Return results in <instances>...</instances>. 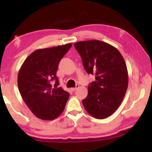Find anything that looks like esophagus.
I'll list each match as a JSON object with an SVG mask.
<instances>
[{"label": "esophagus", "mask_w": 152, "mask_h": 152, "mask_svg": "<svg viewBox=\"0 0 152 152\" xmlns=\"http://www.w3.org/2000/svg\"><path fill=\"white\" fill-rule=\"evenodd\" d=\"M78 87H79V85H76L75 87H73V88H70V90H71L72 91H75L76 90L77 88H78Z\"/></svg>", "instance_id": "34e87169"}]
</instances>
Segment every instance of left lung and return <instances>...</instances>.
Wrapping results in <instances>:
<instances>
[{"mask_svg":"<svg viewBox=\"0 0 152 152\" xmlns=\"http://www.w3.org/2000/svg\"><path fill=\"white\" fill-rule=\"evenodd\" d=\"M75 49L87 73L95 81L88 85V95L82 100L86 111L97 119L112 115L121 104L128 87L125 61L118 50L98 40L77 42Z\"/></svg>","mask_w":152,"mask_h":152,"instance_id":"obj_1","label":"left lung"}]
</instances>
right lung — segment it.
<instances>
[{
  "mask_svg": "<svg viewBox=\"0 0 152 152\" xmlns=\"http://www.w3.org/2000/svg\"><path fill=\"white\" fill-rule=\"evenodd\" d=\"M72 43L39 49L27 57L18 75L23 99L38 118L52 120L64 111L70 94L59 87L56 76L59 61Z\"/></svg>",
  "mask_w": 152,
  "mask_h": 152,
  "instance_id": "obj_1",
  "label": "right lung"
}]
</instances>
